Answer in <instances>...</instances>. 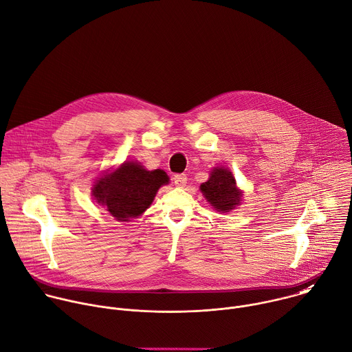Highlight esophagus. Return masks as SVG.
Here are the masks:
<instances>
[{
	"label": "esophagus",
	"instance_id": "esophagus-1",
	"mask_svg": "<svg viewBox=\"0 0 352 352\" xmlns=\"http://www.w3.org/2000/svg\"><path fill=\"white\" fill-rule=\"evenodd\" d=\"M173 179H174V184H175L177 186H179V188H184V186L186 185V181H188V178H186L185 174H175Z\"/></svg>",
	"mask_w": 352,
	"mask_h": 352
}]
</instances>
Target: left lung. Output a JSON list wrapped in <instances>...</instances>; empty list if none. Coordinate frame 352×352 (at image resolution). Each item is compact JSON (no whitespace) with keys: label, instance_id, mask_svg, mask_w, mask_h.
I'll return each mask as SVG.
<instances>
[{"label":"left lung","instance_id":"1","mask_svg":"<svg viewBox=\"0 0 352 352\" xmlns=\"http://www.w3.org/2000/svg\"><path fill=\"white\" fill-rule=\"evenodd\" d=\"M204 197L217 211H230L241 203L242 193L236 188V181L232 173L225 168H215L210 179L200 185Z\"/></svg>","mask_w":352,"mask_h":352}]
</instances>
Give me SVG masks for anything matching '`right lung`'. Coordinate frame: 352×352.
<instances>
[{
	"instance_id": "1",
	"label": "right lung",
	"mask_w": 352,
	"mask_h": 352,
	"mask_svg": "<svg viewBox=\"0 0 352 352\" xmlns=\"http://www.w3.org/2000/svg\"><path fill=\"white\" fill-rule=\"evenodd\" d=\"M168 184L163 170L148 171L129 162L94 185V197L119 221H129L142 214L153 201L162 185Z\"/></svg>"
}]
</instances>
